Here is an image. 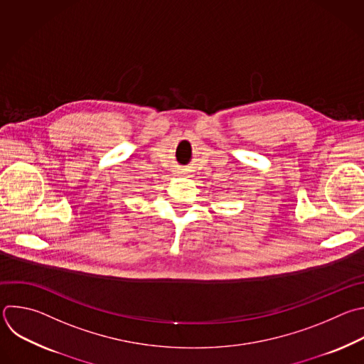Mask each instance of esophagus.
Masks as SVG:
<instances>
[{
	"mask_svg": "<svg viewBox=\"0 0 364 364\" xmlns=\"http://www.w3.org/2000/svg\"><path fill=\"white\" fill-rule=\"evenodd\" d=\"M177 174H178V176H188V170L180 168V170H177Z\"/></svg>",
	"mask_w": 364,
	"mask_h": 364,
	"instance_id": "1",
	"label": "esophagus"
}]
</instances>
